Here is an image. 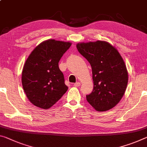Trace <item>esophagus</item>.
Wrapping results in <instances>:
<instances>
[{
	"label": "esophagus",
	"instance_id": "obj_1",
	"mask_svg": "<svg viewBox=\"0 0 147 147\" xmlns=\"http://www.w3.org/2000/svg\"><path fill=\"white\" fill-rule=\"evenodd\" d=\"M74 86H75V87H79V86H80V82H76V83L74 84Z\"/></svg>",
	"mask_w": 147,
	"mask_h": 147
}]
</instances>
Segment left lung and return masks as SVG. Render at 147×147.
Instances as JSON below:
<instances>
[{
  "mask_svg": "<svg viewBox=\"0 0 147 147\" xmlns=\"http://www.w3.org/2000/svg\"><path fill=\"white\" fill-rule=\"evenodd\" d=\"M76 48L92 69L94 89L86 95L87 101L97 111L110 110L119 103L127 85L124 60L115 48L105 41L78 44Z\"/></svg>",
  "mask_w": 147,
  "mask_h": 147,
  "instance_id": "8db88e82",
  "label": "left lung"
}]
</instances>
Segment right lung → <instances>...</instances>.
I'll return each instance as SVG.
<instances>
[{
  "label": "right lung",
  "mask_w": 147,
  "mask_h": 147,
  "mask_svg": "<svg viewBox=\"0 0 147 147\" xmlns=\"http://www.w3.org/2000/svg\"><path fill=\"white\" fill-rule=\"evenodd\" d=\"M71 45L51 39L39 44L28 57L22 82L28 99L34 105L50 108L68 90L58 63Z\"/></svg>",
  "instance_id": "add662e5"
}]
</instances>
